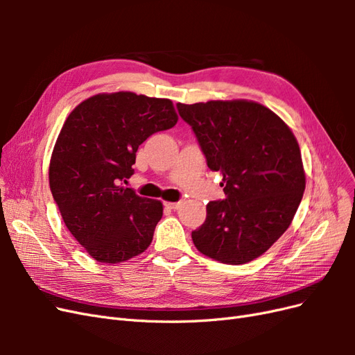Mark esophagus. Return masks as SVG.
Returning a JSON list of instances; mask_svg holds the SVG:
<instances>
[{"label":"esophagus","instance_id":"esophagus-1","mask_svg":"<svg viewBox=\"0 0 355 355\" xmlns=\"http://www.w3.org/2000/svg\"><path fill=\"white\" fill-rule=\"evenodd\" d=\"M164 206H166L167 209H171V210H178V209L182 206V201H176V202L164 201Z\"/></svg>","mask_w":355,"mask_h":355}]
</instances>
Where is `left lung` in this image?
Masks as SVG:
<instances>
[{
  "label": "left lung",
  "instance_id": "1",
  "mask_svg": "<svg viewBox=\"0 0 355 355\" xmlns=\"http://www.w3.org/2000/svg\"><path fill=\"white\" fill-rule=\"evenodd\" d=\"M211 171L222 175L227 198L207 204L192 231L204 256L241 265L263 254L292 223L305 191L299 144L266 106L245 99L178 103Z\"/></svg>",
  "mask_w": 355,
  "mask_h": 355
}]
</instances>
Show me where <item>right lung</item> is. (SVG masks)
Instances as JSON below:
<instances>
[{
	"label": "right lung",
	"instance_id": "obj_1",
	"mask_svg": "<svg viewBox=\"0 0 355 355\" xmlns=\"http://www.w3.org/2000/svg\"><path fill=\"white\" fill-rule=\"evenodd\" d=\"M170 99L99 93L75 106L53 148L49 182L67 228L93 259L120 263L144 253L163 216L159 200L124 188L141 144L178 123Z\"/></svg>",
	"mask_w": 355,
	"mask_h": 355
}]
</instances>
